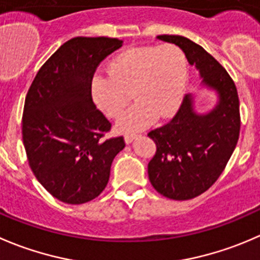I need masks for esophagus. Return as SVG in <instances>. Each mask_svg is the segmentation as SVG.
Returning a JSON list of instances; mask_svg holds the SVG:
<instances>
[{
  "label": "esophagus",
  "instance_id": "obj_1",
  "mask_svg": "<svg viewBox=\"0 0 260 260\" xmlns=\"http://www.w3.org/2000/svg\"><path fill=\"white\" fill-rule=\"evenodd\" d=\"M137 136L138 135H136V133H131V135H125L124 136V141H125V143H131L132 142L133 140H135V138H137Z\"/></svg>",
  "mask_w": 260,
  "mask_h": 260
}]
</instances>
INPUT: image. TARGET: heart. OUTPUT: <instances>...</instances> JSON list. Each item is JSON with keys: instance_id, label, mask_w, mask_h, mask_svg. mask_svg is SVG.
I'll return each instance as SVG.
<instances>
[{"instance_id": "1", "label": "heart", "mask_w": 260, "mask_h": 260, "mask_svg": "<svg viewBox=\"0 0 260 260\" xmlns=\"http://www.w3.org/2000/svg\"><path fill=\"white\" fill-rule=\"evenodd\" d=\"M108 77L95 76L90 92L95 105L109 118H119L129 104H136L117 123V131L136 132L153 120L168 119L178 110L185 91L188 66L176 45H143L128 48L107 67Z\"/></svg>"}]
</instances>
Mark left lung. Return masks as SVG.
Listing matches in <instances>:
<instances>
[{"label":"left lung","mask_w":260,"mask_h":260,"mask_svg":"<svg viewBox=\"0 0 260 260\" xmlns=\"http://www.w3.org/2000/svg\"><path fill=\"white\" fill-rule=\"evenodd\" d=\"M178 45L189 64L196 66L202 84L217 95L215 108L201 114L194 96H184L168 124L151 131L156 153L148 162V179L164 197L186 201L205 193L222 174L240 133L238 90L230 75L201 45L180 35H158Z\"/></svg>","instance_id":"8db88e82"}]
</instances>
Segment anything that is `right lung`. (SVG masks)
Masks as SVG:
<instances>
[{
	"label": "right lung",
	"mask_w": 260,
	"mask_h": 260,
	"mask_svg": "<svg viewBox=\"0 0 260 260\" xmlns=\"http://www.w3.org/2000/svg\"><path fill=\"white\" fill-rule=\"evenodd\" d=\"M122 44L117 38H72L40 67L25 98L22 142L30 169L60 202L96 198L125 146L123 137L105 140L112 124L90 92L100 62Z\"/></svg>",
	"instance_id": "obj_1"
}]
</instances>
